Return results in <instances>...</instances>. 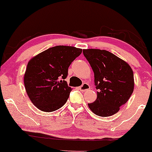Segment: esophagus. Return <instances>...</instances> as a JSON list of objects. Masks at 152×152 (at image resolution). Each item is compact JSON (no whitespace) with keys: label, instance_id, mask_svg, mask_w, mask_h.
Wrapping results in <instances>:
<instances>
[{"label":"esophagus","instance_id":"34e87169","mask_svg":"<svg viewBox=\"0 0 152 152\" xmlns=\"http://www.w3.org/2000/svg\"><path fill=\"white\" fill-rule=\"evenodd\" d=\"M89 89H90V87H89V85L87 83H83L82 84V85H81L79 87V89L81 91H86L89 90Z\"/></svg>","mask_w":152,"mask_h":152}]
</instances>
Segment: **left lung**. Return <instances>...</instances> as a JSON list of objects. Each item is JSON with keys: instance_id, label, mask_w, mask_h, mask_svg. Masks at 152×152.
<instances>
[{"instance_id": "left-lung-1", "label": "left lung", "mask_w": 152, "mask_h": 152, "mask_svg": "<svg viewBox=\"0 0 152 152\" xmlns=\"http://www.w3.org/2000/svg\"><path fill=\"white\" fill-rule=\"evenodd\" d=\"M83 54L94 73L97 99L88 104L94 113L108 117L117 113L130 99L134 75L126 62L106 50L84 49Z\"/></svg>"}]
</instances>
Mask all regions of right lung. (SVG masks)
<instances>
[{"label":"right lung","mask_w":152,"mask_h":152,"mask_svg":"<svg viewBox=\"0 0 152 152\" xmlns=\"http://www.w3.org/2000/svg\"><path fill=\"white\" fill-rule=\"evenodd\" d=\"M82 50L73 46H56L29 61L24 74V87L37 108L52 112L66 103L72 89L65 79L69 66Z\"/></svg>","instance_id":"right-lung-1"}]
</instances>
